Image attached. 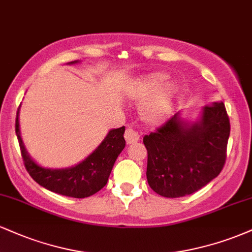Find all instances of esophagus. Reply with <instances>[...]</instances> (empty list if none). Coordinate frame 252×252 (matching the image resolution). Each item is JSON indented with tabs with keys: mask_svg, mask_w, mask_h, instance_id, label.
<instances>
[{
	"mask_svg": "<svg viewBox=\"0 0 252 252\" xmlns=\"http://www.w3.org/2000/svg\"><path fill=\"white\" fill-rule=\"evenodd\" d=\"M124 137H126V143H129V144L137 142V141L140 140V135H138V132L130 126L126 128V132H124Z\"/></svg>",
	"mask_w": 252,
	"mask_h": 252,
	"instance_id": "esophagus-1",
	"label": "esophagus"
}]
</instances>
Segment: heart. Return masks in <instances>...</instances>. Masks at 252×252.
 <instances>
[{
	"label": "heart",
	"instance_id": "b5f03b06",
	"mask_svg": "<svg viewBox=\"0 0 252 252\" xmlns=\"http://www.w3.org/2000/svg\"><path fill=\"white\" fill-rule=\"evenodd\" d=\"M167 80H168L167 74H150L138 80L130 91V96L137 100L149 98L143 103L141 109L142 116L147 122L155 123L162 121L168 116L174 106L176 94H178V85Z\"/></svg>",
	"mask_w": 252,
	"mask_h": 252
}]
</instances>
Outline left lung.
I'll return each mask as SVG.
<instances>
[{
    "label": "left lung",
    "mask_w": 252,
    "mask_h": 252,
    "mask_svg": "<svg viewBox=\"0 0 252 252\" xmlns=\"http://www.w3.org/2000/svg\"><path fill=\"white\" fill-rule=\"evenodd\" d=\"M228 136L230 120L222 102L204 106L194 123L175 114L143 137L150 189L166 198H180L206 186L224 167Z\"/></svg>",
    "instance_id": "1"
}]
</instances>
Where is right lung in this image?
<instances>
[{"label": "right lung", "mask_w": 252, "mask_h": 252, "mask_svg": "<svg viewBox=\"0 0 252 252\" xmlns=\"http://www.w3.org/2000/svg\"><path fill=\"white\" fill-rule=\"evenodd\" d=\"M76 63L78 60L70 63ZM124 130V126L110 130L103 142L85 160L76 166L70 168L51 169L39 166L26 150L20 134L19 110L15 121V131L25 167L34 181L51 192L79 199L94 194L106 185L115 161L126 147V140L123 137Z\"/></svg>", "instance_id": "right-lung-1"}]
</instances>
